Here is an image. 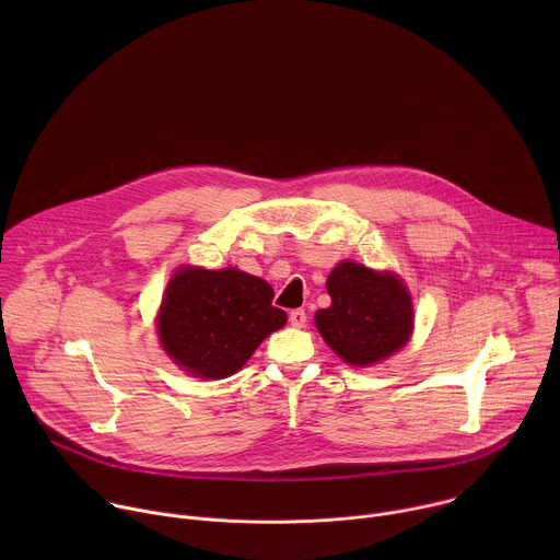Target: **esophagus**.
Segmentation results:
<instances>
[{"instance_id":"1","label":"esophagus","mask_w":560,"mask_h":560,"mask_svg":"<svg viewBox=\"0 0 560 560\" xmlns=\"http://www.w3.org/2000/svg\"><path fill=\"white\" fill-rule=\"evenodd\" d=\"M288 318H290V324H292L294 328H305V324H307V314H305V310H301V307L290 310Z\"/></svg>"}]
</instances>
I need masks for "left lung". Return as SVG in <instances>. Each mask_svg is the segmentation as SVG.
<instances>
[{
  "label": "left lung",
  "instance_id": "1",
  "mask_svg": "<svg viewBox=\"0 0 560 560\" xmlns=\"http://www.w3.org/2000/svg\"><path fill=\"white\" fill-rule=\"evenodd\" d=\"M330 307L316 312V328L350 365H372L404 348L412 330V301L389 272L343 261L328 277Z\"/></svg>",
  "mask_w": 560,
  "mask_h": 560
}]
</instances>
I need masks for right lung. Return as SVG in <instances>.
I'll return each instance as SVG.
<instances>
[{
	"label": "right lung",
	"instance_id": "right-lung-1",
	"mask_svg": "<svg viewBox=\"0 0 560 560\" xmlns=\"http://www.w3.org/2000/svg\"><path fill=\"white\" fill-rule=\"evenodd\" d=\"M272 296L270 283L236 268H184L162 301L159 339L184 370L225 378L285 326L288 316L272 305Z\"/></svg>",
	"mask_w": 560,
	"mask_h": 560
}]
</instances>
